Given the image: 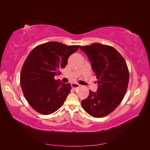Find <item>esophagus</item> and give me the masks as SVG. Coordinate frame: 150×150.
Returning <instances> with one entry per match:
<instances>
[{"mask_svg":"<svg viewBox=\"0 0 150 150\" xmlns=\"http://www.w3.org/2000/svg\"><path fill=\"white\" fill-rule=\"evenodd\" d=\"M79 86H80V85L79 84H78V83H72L71 84V87H72V89H76L77 88H78Z\"/></svg>","mask_w":150,"mask_h":150,"instance_id":"obj_1","label":"esophagus"}]
</instances>
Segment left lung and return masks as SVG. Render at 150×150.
<instances>
[{"label":"left lung","mask_w":150,"mask_h":150,"mask_svg":"<svg viewBox=\"0 0 150 150\" xmlns=\"http://www.w3.org/2000/svg\"><path fill=\"white\" fill-rule=\"evenodd\" d=\"M80 49L88 56L98 84L97 92L89 90L81 105L93 117L107 116L119 106L126 93L129 77L126 62L116 49L107 45L93 43Z\"/></svg>","instance_id":"1"}]
</instances>
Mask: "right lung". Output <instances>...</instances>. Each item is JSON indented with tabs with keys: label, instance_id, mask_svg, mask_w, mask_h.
<instances>
[{
	"label": "right lung",
	"instance_id": "1",
	"mask_svg": "<svg viewBox=\"0 0 150 150\" xmlns=\"http://www.w3.org/2000/svg\"><path fill=\"white\" fill-rule=\"evenodd\" d=\"M79 46L58 42L39 45L32 50L21 72V86L24 97L34 110L42 115L52 114L64 103L71 89L54 77L61 74L72 54Z\"/></svg>",
	"mask_w": 150,
	"mask_h": 150
}]
</instances>
